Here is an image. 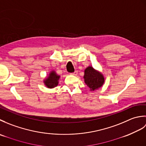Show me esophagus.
Wrapping results in <instances>:
<instances>
[{"label": "esophagus", "instance_id": "esophagus-1", "mask_svg": "<svg viewBox=\"0 0 146 146\" xmlns=\"http://www.w3.org/2000/svg\"><path fill=\"white\" fill-rule=\"evenodd\" d=\"M71 75H76L77 74H78V71H75V72H73V73H70Z\"/></svg>", "mask_w": 146, "mask_h": 146}]
</instances>
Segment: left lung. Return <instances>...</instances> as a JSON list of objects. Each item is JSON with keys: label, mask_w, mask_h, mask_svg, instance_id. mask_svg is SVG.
Here are the masks:
<instances>
[{"label": "left lung", "mask_w": 146, "mask_h": 146, "mask_svg": "<svg viewBox=\"0 0 146 146\" xmlns=\"http://www.w3.org/2000/svg\"><path fill=\"white\" fill-rule=\"evenodd\" d=\"M83 78L90 91H94L100 88L105 82L104 76L102 73L92 66H88L85 70Z\"/></svg>", "instance_id": "obj_1"}]
</instances>
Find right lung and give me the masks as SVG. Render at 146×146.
Instances as JSON below:
<instances>
[{
  "instance_id": "add662e5",
  "label": "right lung",
  "mask_w": 146,
  "mask_h": 146,
  "mask_svg": "<svg viewBox=\"0 0 146 146\" xmlns=\"http://www.w3.org/2000/svg\"><path fill=\"white\" fill-rule=\"evenodd\" d=\"M60 78V76L57 75V73L54 71L52 70L49 73L48 76L46 79H44L43 82H44L46 87L49 88H53L58 85V81Z\"/></svg>"
}]
</instances>
